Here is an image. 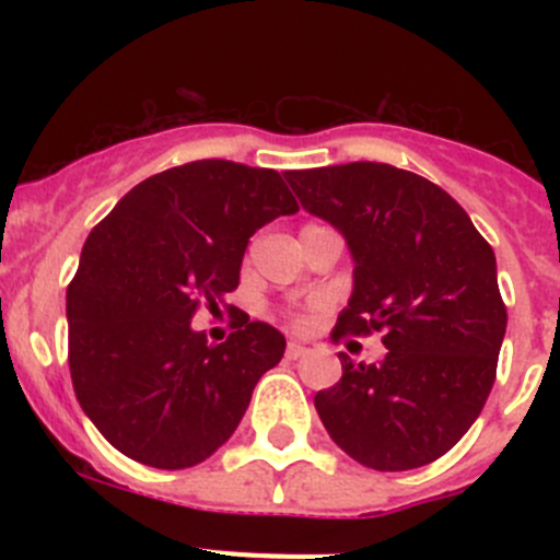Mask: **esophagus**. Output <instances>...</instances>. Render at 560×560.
Returning <instances> with one entry per match:
<instances>
[{"label":"esophagus","instance_id":"obj_1","mask_svg":"<svg viewBox=\"0 0 560 560\" xmlns=\"http://www.w3.org/2000/svg\"><path fill=\"white\" fill-rule=\"evenodd\" d=\"M287 360H298V358H303V354H308V347H303V343H298V341H290L287 343Z\"/></svg>","mask_w":560,"mask_h":560}]
</instances>
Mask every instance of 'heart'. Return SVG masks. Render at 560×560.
<instances>
[{
    "label": "heart",
    "instance_id": "1",
    "mask_svg": "<svg viewBox=\"0 0 560 560\" xmlns=\"http://www.w3.org/2000/svg\"><path fill=\"white\" fill-rule=\"evenodd\" d=\"M292 325H303V319H301V316H292Z\"/></svg>",
    "mask_w": 560,
    "mask_h": 560
}]
</instances>
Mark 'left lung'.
I'll return each instance as SVG.
<instances>
[{"instance_id":"1","label":"left lung","mask_w":560,"mask_h":560,"mask_svg":"<svg viewBox=\"0 0 560 560\" xmlns=\"http://www.w3.org/2000/svg\"><path fill=\"white\" fill-rule=\"evenodd\" d=\"M301 206L327 219L354 257V292L332 338L382 332L380 365L341 358L314 398L349 457L409 471L455 447L495 382L506 306L495 254L433 180L380 162L287 173Z\"/></svg>"}]
</instances>
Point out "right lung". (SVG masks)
I'll return each instance as SVG.
<instances>
[{"mask_svg":"<svg viewBox=\"0 0 560 560\" xmlns=\"http://www.w3.org/2000/svg\"><path fill=\"white\" fill-rule=\"evenodd\" d=\"M295 211L276 171L200 160L145 178L89 233L67 287V360L78 404L118 453L178 471L233 436L287 341L241 316L208 343L191 316L219 312L248 238Z\"/></svg>","mask_w":560,"mask_h":560,"instance_id":"1","label":"right lung"}]
</instances>
